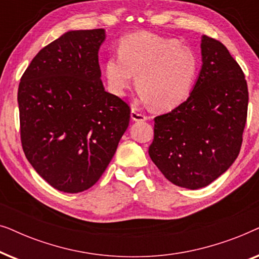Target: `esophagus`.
Instances as JSON below:
<instances>
[{"label":"esophagus","mask_w":259,"mask_h":259,"mask_svg":"<svg viewBox=\"0 0 259 259\" xmlns=\"http://www.w3.org/2000/svg\"><path fill=\"white\" fill-rule=\"evenodd\" d=\"M131 118H132L133 121H145L147 119V116L144 114V113L140 112L139 108L132 107V111H131Z\"/></svg>","instance_id":"34e87169"}]
</instances>
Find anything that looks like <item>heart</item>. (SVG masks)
Instances as JSON below:
<instances>
[{"label": "heart", "instance_id": "b5f03b06", "mask_svg": "<svg viewBox=\"0 0 259 259\" xmlns=\"http://www.w3.org/2000/svg\"><path fill=\"white\" fill-rule=\"evenodd\" d=\"M118 54L104 65L113 94H125L136 75L141 99L159 111H171L190 97L198 73V58L190 46L141 31L122 37Z\"/></svg>", "mask_w": 259, "mask_h": 259}]
</instances>
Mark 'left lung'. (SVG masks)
I'll use <instances>...</instances> for the list:
<instances>
[{
	"label": "left lung",
	"mask_w": 259,
	"mask_h": 259,
	"mask_svg": "<svg viewBox=\"0 0 259 259\" xmlns=\"http://www.w3.org/2000/svg\"><path fill=\"white\" fill-rule=\"evenodd\" d=\"M203 66L190 97L154 118L148 154L165 178L197 190L222 176L238 157L249 92L242 68L215 38H201Z\"/></svg>",
	"instance_id": "left-lung-1"
}]
</instances>
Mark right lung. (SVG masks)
I'll list each match as a JSON object with an SVG mask.
<instances>
[{
  "label": "right lung",
  "instance_id": "obj_1",
  "mask_svg": "<svg viewBox=\"0 0 259 259\" xmlns=\"http://www.w3.org/2000/svg\"><path fill=\"white\" fill-rule=\"evenodd\" d=\"M104 40V29L63 34L35 55L19 84L24 154L62 192H82L100 179L130 123L128 104L100 79Z\"/></svg>",
  "mask_w": 259,
  "mask_h": 259
}]
</instances>
